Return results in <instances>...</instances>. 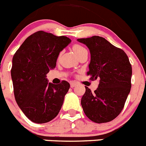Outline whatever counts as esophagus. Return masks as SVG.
<instances>
[{
    "label": "esophagus",
    "instance_id": "34e87169",
    "mask_svg": "<svg viewBox=\"0 0 146 146\" xmlns=\"http://www.w3.org/2000/svg\"><path fill=\"white\" fill-rule=\"evenodd\" d=\"M76 82H72L70 83V86H71V88H74V87H75L76 86Z\"/></svg>",
    "mask_w": 146,
    "mask_h": 146
}]
</instances>
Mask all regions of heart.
<instances>
[{
    "instance_id": "heart-1",
    "label": "heart",
    "mask_w": 146,
    "mask_h": 146,
    "mask_svg": "<svg viewBox=\"0 0 146 146\" xmlns=\"http://www.w3.org/2000/svg\"><path fill=\"white\" fill-rule=\"evenodd\" d=\"M72 49L74 50V52H75L76 55H78L81 52H82L83 50H85V47H83L80 44H74L73 47H72Z\"/></svg>"
}]
</instances>
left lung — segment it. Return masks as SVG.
<instances>
[{"label":"left lung","mask_w":146,"mask_h":146,"mask_svg":"<svg viewBox=\"0 0 146 146\" xmlns=\"http://www.w3.org/2000/svg\"><path fill=\"white\" fill-rule=\"evenodd\" d=\"M91 52L88 75L99 80L97 89L91 92L86 86L81 104L86 116L97 123L113 121L122 111L131 87V65L123 50L103 37L78 38Z\"/></svg>","instance_id":"obj_1"}]
</instances>
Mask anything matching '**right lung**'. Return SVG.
Instances as JSON below:
<instances>
[{
	"mask_svg": "<svg viewBox=\"0 0 146 146\" xmlns=\"http://www.w3.org/2000/svg\"><path fill=\"white\" fill-rule=\"evenodd\" d=\"M71 42L64 36L39 31L24 41L15 53L11 69L15 100L27 118L36 123L57 116L70 85L48 82L46 74L54 69L58 55Z\"/></svg>",
	"mask_w": 146,
	"mask_h": 146,
	"instance_id": "right-lung-1",
	"label": "right lung"
}]
</instances>
